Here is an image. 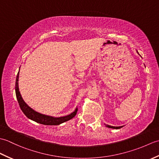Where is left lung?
I'll return each instance as SVG.
<instances>
[{
    "label": "left lung",
    "mask_w": 159,
    "mask_h": 159,
    "mask_svg": "<svg viewBox=\"0 0 159 159\" xmlns=\"http://www.w3.org/2000/svg\"><path fill=\"white\" fill-rule=\"evenodd\" d=\"M137 52L138 54H139V52H138L137 50ZM105 126L108 128H113V129H119V128H121V127H122V126H110V125H106V124H105Z\"/></svg>",
    "instance_id": "left-lung-1"
}]
</instances>
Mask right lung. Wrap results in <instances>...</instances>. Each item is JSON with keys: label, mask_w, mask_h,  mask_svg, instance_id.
<instances>
[{"label": "right lung", "mask_w": 159, "mask_h": 159, "mask_svg": "<svg viewBox=\"0 0 159 159\" xmlns=\"http://www.w3.org/2000/svg\"><path fill=\"white\" fill-rule=\"evenodd\" d=\"M18 79H19V72L18 74H17L16 80L15 89H16V98L19 103L20 109H21L24 114H25V116L29 118V119L34 121L35 122H38L39 124H42L43 125H51L52 126V125H59L65 122V121H68L71 119H72V118L76 115L77 111H78L77 108H76V109L74 110L72 113L67 115V116L59 117H55L47 116V115L42 114L37 112V111H34L29 105H27V104L24 101L19 91Z\"/></svg>", "instance_id": "1"}]
</instances>
